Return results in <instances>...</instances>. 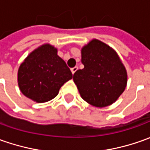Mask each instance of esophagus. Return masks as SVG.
Returning <instances> with one entry per match:
<instances>
[{"label": "esophagus", "instance_id": "1", "mask_svg": "<svg viewBox=\"0 0 150 150\" xmlns=\"http://www.w3.org/2000/svg\"><path fill=\"white\" fill-rule=\"evenodd\" d=\"M78 70V67H73V68H71V72H72V74L74 75L75 74V72L76 71Z\"/></svg>", "mask_w": 150, "mask_h": 150}]
</instances>
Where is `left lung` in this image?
<instances>
[{
	"label": "left lung",
	"mask_w": 150,
	"mask_h": 150,
	"mask_svg": "<svg viewBox=\"0 0 150 150\" xmlns=\"http://www.w3.org/2000/svg\"><path fill=\"white\" fill-rule=\"evenodd\" d=\"M82 70L74 82L85 102L97 108L112 104L124 92L127 72L117 53L106 43L93 39L81 49Z\"/></svg>",
	"instance_id": "8db88e82"
}]
</instances>
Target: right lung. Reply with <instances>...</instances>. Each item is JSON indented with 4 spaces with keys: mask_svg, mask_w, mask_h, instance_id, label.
Listing matches in <instances>:
<instances>
[{
    "mask_svg": "<svg viewBox=\"0 0 150 150\" xmlns=\"http://www.w3.org/2000/svg\"><path fill=\"white\" fill-rule=\"evenodd\" d=\"M71 79V70L57 55V49L48 43L33 51L18 71L20 91L36 103L53 99L62 85Z\"/></svg>",
    "mask_w": 150,
    "mask_h": 150,
    "instance_id": "1",
    "label": "right lung"
}]
</instances>
